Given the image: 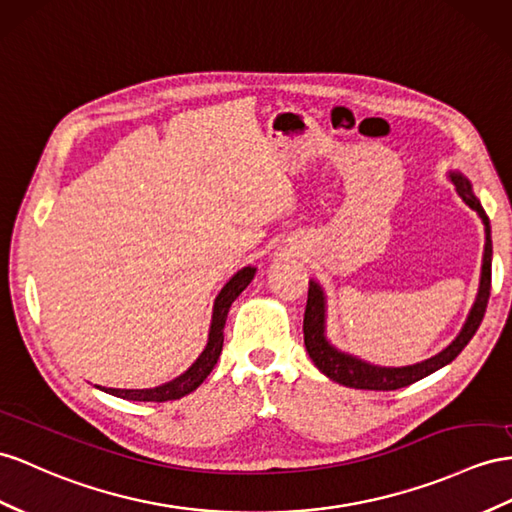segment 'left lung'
<instances>
[{
	"mask_svg": "<svg viewBox=\"0 0 512 512\" xmlns=\"http://www.w3.org/2000/svg\"><path fill=\"white\" fill-rule=\"evenodd\" d=\"M450 179L456 186V192L461 199L478 212L484 222V235H487V244H484V257H482V277H480V290L474 307H471L463 331L456 335L454 342L443 348L439 355L430 357L422 363L406 365V368H381V365L365 363L357 357L346 355V352L337 350L324 335L326 329V298L322 287L316 281H309V294H307V307H305V320H303V333H305V348L309 352L311 361L316 368L331 378V381L355 387V389H374V391H391L406 385H413L422 381L424 376L441 370L443 365L454 361L461 350L469 344V339L476 335L478 326L484 318V311L489 305L491 296V259H493V244H491V225L489 216L484 212L476 194L471 192V183L461 173H450Z\"/></svg>",
	"mask_w": 512,
	"mask_h": 512,
	"instance_id": "8db88e82",
	"label": "left lung"
}]
</instances>
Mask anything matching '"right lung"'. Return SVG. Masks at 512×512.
Segmentation results:
<instances>
[{
  "label": "right lung",
  "mask_w": 512,
  "mask_h": 512,
  "mask_svg": "<svg viewBox=\"0 0 512 512\" xmlns=\"http://www.w3.org/2000/svg\"><path fill=\"white\" fill-rule=\"evenodd\" d=\"M253 277H255V268L246 266V268L235 272L233 277L227 281V285L222 287L220 294L216 296V303H214L207 346L199 355V359H196L181 376L173 378V381L164 383L160 387H153V389H108V387H99V389H103L106 393H112V396H116V398L138 400V402H166V400H179L183 396H188V393L199 387L209 376V372L214 370V365L222 352V342H225V335H222V331H225V322H227V313L231 309V303L246 290V285L253 281Z\"/></svg>",
  "instance_id": "right-lung-1"
}]
</instances>
